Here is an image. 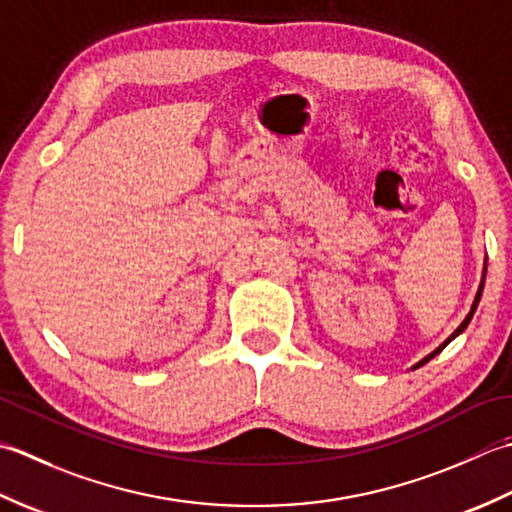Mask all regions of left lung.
I'll return each instance as SVG.
<instances>
[{"label": "left lung", "instance_id": "obj_1", "mask_svg": "<svg viewBox=\"0 0 512 512\" xmlns=\"http://www.w3.org/2000/svg\"><path fill=\"white\" fill-rule=\"evenodd\" d=\"M484 271H486V269H484ZM482 289H484V283H482V285H479V291H477V296H475V302H473V309H471V314H468V316H466V320L462 322V325L455 329V333H453V336H451V338H448V340H446V342L442 344V347H437V349H435V351L431 353V356H426V358H424L422 362H417L413 369H417V367H422V364H426V362H429L431 358H435V356H437V353H440V351H442V349L446 347V344H448V342H451V340H453L455 336H460V333H462V331H464V329L468 327V322H471V318H473V314H475V309H477V305H479V298H482Z\"/></svg>", "mask_w": 512, "mask_h": 512}]
</instances>
